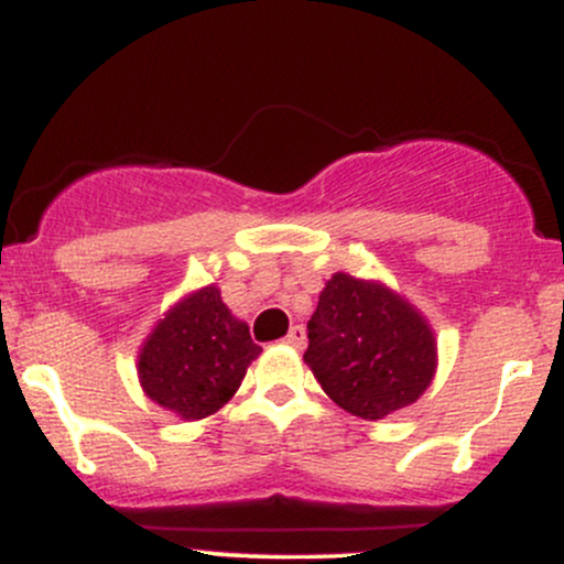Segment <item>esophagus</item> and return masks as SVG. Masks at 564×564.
<instances>
[{"instance_id": "34e87169", "label": "esophagus", "mask_w": 564, "mask_h": 564, "mask_svg": "<svg viewBox=\"0 0 564 564\" xmlns=\"http://www.w3.org/2000/svg\"><path fill=\"white\" fill-rule=\"evenodd\" d=\"M304 341H307V334H304L302 326H291V332L286 334V345L302 349Z\"/></svg>"}]
</instances>
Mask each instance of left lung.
Returning a JSON list of instances; mask_svg holds the SVG:
<instances>
[{
    "label": "left lung",
    "mask_w": 564,
    "mask_h": 564,
    "mask_svg": "<svg viewBox=\"0 0 564 564\" xmlns=\"http://www.w3.org/2000/svg\"><path fill=\"white\" fill-rule=\"evenodd\" d=\"M304 360L323 392L352 416L405 408L435 373V336L422 315L379 283L336 273L307 323Z\"/></svg>",
    "instance_id": "left-lung-1"
}]
</instances>
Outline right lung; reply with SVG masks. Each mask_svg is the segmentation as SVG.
I'll use <instances>...</instances> for the list:
<instances>
[{"label": "right lung", "instance_id": "obj_1", "mask_svg": "<svg viewBox=\"0 0 564 564\" xmlns=\"http://www.w3.org/2000/svg\"><path fill=\"white\" fill-rule=\"evenodd\" d=\"M262 352L215 286L180 302L148 336L140 381L148 398L183 419H204L241 387L246 366Z\"/></svg>", "mask_w": 564, "mask_h": 564}]
</instances>
